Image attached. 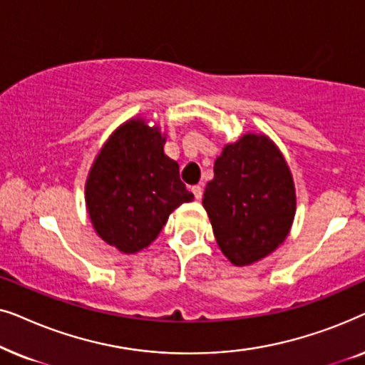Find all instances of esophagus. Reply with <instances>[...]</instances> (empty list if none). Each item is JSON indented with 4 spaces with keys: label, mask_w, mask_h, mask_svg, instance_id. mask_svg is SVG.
I'll list each match as a JSON object with an SVG mask.
<instances>
[{
    "label": "esophagus",
    "mask_w": 365,
    "mask_h": 365,
    "mask_svg": "<svg viewBox=\"0 0 365 365\" xmlns=\"http://www.w3.org/2000/svg\"><path fill=\"white\" fill-rule=\"evenodd\" d=\"M192 194H194V197H196L199 201V199L202 197V187L199 186V184H197V186H192Z\"/></svg>",
    "instance_id": "esophagus-1"
}]
</instances>
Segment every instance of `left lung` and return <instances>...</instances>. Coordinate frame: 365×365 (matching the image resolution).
Here are the masks:
<instances>
[{
	"mask_svg": "<svg viewBox=\"0 0 365 365\" xmlns=\"http://www.w3.org/2000/svg\"><path fill=\"white\" fill-rule=\"evenodd\" d=\"M202 206L217 246L234 266H249L276 251L296 214L292 174L276 144L252 133L226 144Z\"/></svg>",
	"mask_w": 365,
	"mask_h": 365,
	"instance_id": "8db88e82",
	"label": "left lung"
}]
</instances>
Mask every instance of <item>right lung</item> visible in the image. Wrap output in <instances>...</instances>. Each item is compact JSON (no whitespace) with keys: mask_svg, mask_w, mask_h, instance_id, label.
<instances>
[{"mask_svg":"<svg viewBox=\"0 0 365 365\" xmlns=\"http://www.w3.org/2000/svg\"><path fill=\"white\" fill-rule=\"evenodd\" d=\"M158 126L129 119L114 131L89 171L86 207L94 231L124 254L148 247L169 214L194 196L179 179V164L164 154Z\"/></svg>","mask_w":365,"mask_h":365,"instance_id":"add662e5","label":"right lung"}]
</instances>
